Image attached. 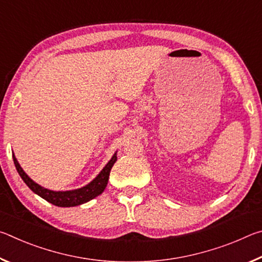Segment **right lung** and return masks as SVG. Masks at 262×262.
I'll return each mask as SVG.
<instances>
[{
    "label": "right lung",
    "mask_w": 262,
    "mask_h": 262,
    "mask_svg": "<svg viewBox=\"0 0 262 262\" xmlns=\"http://www.w3.org/2000/svg\"><path fill=\"white\" fill-rule=\"evenodd\" d=\"M12 158H14L15 166L17 168V172H18L20 178L23 179L24 183L29 186V188L32 190L39 196L45 199L52 205L57 206V207H75L83 205L88 201L92 200L96 196H98L101 193L104 192L108 183L110 178V172L111 168L114 165V163L117 162V152H115L112 158L110 159V162L106 164L103 170L99 172V174L96 177V178L90 181L88 185L83 186L81 188L73 189V190H52L42 187L39 184L35 183L30 177L25 173L23 168L19 165L18 161L15 157V155H12Z\"/></svg>",
    "instance_id": "add662e5"
}]
</instances>
